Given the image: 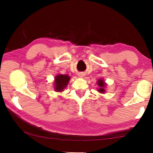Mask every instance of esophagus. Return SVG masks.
<instances>
[{"instance_id":"34e87169","label":"esophagus","mask_w":153,"mask_h":153,"mask_svg":"<svg viewBox=\"0 0 153 153\" xmlns=\"http://www.w3.org/2000/svg\"><path fill=\"white\" fill-rule=\"evenodd\" d=\"M79 77H84V74H82V73H80L79 74Z\"/></svg>"}]
</instances>
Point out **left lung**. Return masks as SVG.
<instances>
[{"label":"left lung","instance_id":"1","mask_svg":"<svg viewBox=\"0 0 153 153\" xmlns=\"http://www.w3.org/2000/svg\"><path fill=\"white\" fill-rule=\"evenodd\" d=\"M98 86L100 87V88L99 90H98V91H99L100 92L104 93L105 91V90L104 89V87L105 86V82H103L102 79H99L98 81Z\"/></svg>","mask_w":153,"mask_h":153}]
</instances>
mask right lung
<instances>
[{
    "label": "right lung",
    "instance_id": "obj_1",
    "mask_svg": "<svg viewBox=\"0 0 153 153\" xmlns=\"http://www.w3.org/2000/svg\"><path fill=\"white\" fill-rule=\"evenodd\" d=\"M70 77L67 75H58L55 77V88L57 92L63 91L64 88H65L69 82Z\"/></svg>",
    "mask_w": 153,
    "mask_h": 153
}]
</instances>
